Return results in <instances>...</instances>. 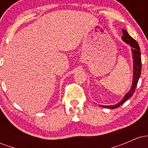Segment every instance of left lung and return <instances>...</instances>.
<instances>
[{"instance_id":"1","label":"left lung","mask_w":148,"mask_h":148,"mask_svg":"<svg viewBox=\"0 0 148 148\" xmlns=\"http://www.w3.org/2000/svg\"><path fill=\"white\" fill-rule=\"evenodd\" d=\"M123 37L122 39L125 43L127 45H130L132 47V51L133 54V61H134V73H133V81H132V86L131 87L130 90L125 95L123 99L120 101V102L116 103V104L113 105V106H103V105H99L100 106L105 107V108H110V109H114V108H118V107L121 106L127 99L133 95L135 92V89L136 88L137 84L139 78L141 74V56H140V47H139L138 44L134 39L129 35L126 30L123 29Z\"/></svg>"}]
</instances>
